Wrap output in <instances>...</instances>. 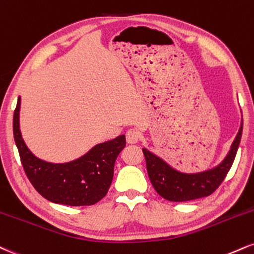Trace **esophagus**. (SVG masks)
<instances>
[{
  "label": "esophagus",
  "instance_id": "obj_1",
  "mask_svg": "<svg viewBox=\"0 0 254 254\" xmlns=\"http://www.w3.org/2000/svg\"><path fill=\"white\" fill-rule=\"evenodd\" d=\"M139 132L136 129H130L127 131V142L129 144H136L139 140Z\"/></svg>",
  "mask_w": 254,
  "mask_h": 254
}]
</instances>
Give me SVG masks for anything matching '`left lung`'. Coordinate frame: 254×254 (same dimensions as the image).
I'll use <instances>...</instances> for the list:
<instances>
[{
	"mask_svg": "<svg viewBox=\"0 0 254 254\" xmlns=\"http://www.w3.org/2000/svg\"><path fill=\"white\" fill-rule=\"evenodd\" d=\"M243 133V122L230 150L218 166L197 173H185L170 166L167 161L143 148L146 170L155 190L162 197L174 202H183L208 196L221 185L231 169Z\"/></svg>",
	"mask_w": 254,
	"mask_h": 254,
	"instance_id": "1",
	"label": "left lung"
}]
</instances>
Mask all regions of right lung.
<instances>
[{
  "instance_id": "obj_1",
  "label": "right lung",
  "mask_w": 254,
  "mask_h": 254,
  "mask_svg": "<svg viewBox=\"0 0 254 254\" xmlns=\"http://www.w3.org/2000/svg\"><path fill=\"white\" fill-rule=\"evenodd\" d=\"M21 97L14 112L13 131L24 173L39 194L54 203L91 206L108 193L116 158L125 146V135L99 143L81 157L53 163L36 157L26 145L20 130Z\"/></svg>"
}]
</instances>
